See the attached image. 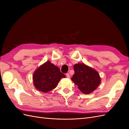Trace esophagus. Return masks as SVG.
Segmentation results:
<instances>
[{
    "instance_id": "34e87169",
    "label": "esophagus",
    "mask_w": 129,
    "mask_h": 129,
    "mask_svg": "<svg viewBox=\"0 0 129 129\" xmlns=\"http://www.w3.org/2000/svg\"><path fill=\"white\" fill-rule=\"evenodd\" d=\"M66 76H67V77H68V78H70V77H71V76H70V75H69V73L66 74Z\"/></svg>"
}]
</instances>
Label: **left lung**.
<instances>
[{
	"instance_id": "8db88e82",
	"label": "left lung",
	"mask_w": 129,
	"mask_h": 129,
	"mask_svg": "<svg viewBox=\"0 0 129 129\" xmlns=\"http://www.w3.org/2000/svg\"><path fill=\"white\" fill-rule=\"evenodd\" d=\"M74 74L72 80L84 94H89L97 89L101 83L99 73L84 63L74 66Z\"/></svg>"
}]
</instances>
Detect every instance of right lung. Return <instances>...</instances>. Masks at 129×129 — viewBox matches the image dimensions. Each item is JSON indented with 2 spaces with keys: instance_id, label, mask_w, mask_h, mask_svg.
<instances>
[{
  "instance_id": "add662e5",
  "label": "right lung",
  "mask_w": 129,
  "mask_h": 129,
  "mask_svg": "<svg viewBox=\"0 0 129 129\" xmlns=\"http://www.w3.org/2000/svg\"><path fill=\"white\" fill-rule=\"evenodd\" d=\"M66 77L54 64L47 61L40 66L33 73L34 87L43 92H47L55 88L62 78Z\"/></svg>"
}]
</instances>
